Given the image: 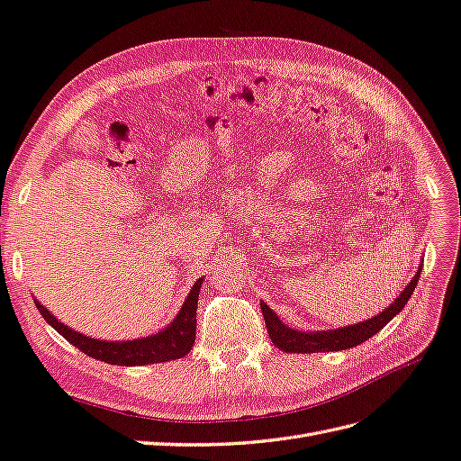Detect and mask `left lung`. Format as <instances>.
<instances>
[{
    "label": "left lung",
    "mask_w": 461,
    "mask_h": 461,
    "mask_svg": "<svg viewBox=\"0 0 461 461\" xmlns=\"http://www.w3.org/2000/svg\"><path fill=\"white\" fill-rule=\"evenodd\" d=\"M420 276V267L417 274L411 278V282L403 287L398 299H393V303L388 305L383 312H378L376 317L363 321L344 328H334V330H317V332H303L294 330V328L285 326L278 314H276L265 301H260L262 317L267 322V330L272 339V344L285 351V353H319V351H341L349 349L363 344L365 339L373 338L380 328H384L396 314L407 305V299L413 295V289L417 287Z\"/></svg>",
    "instance_id": "obj_1"
}]
</instances>
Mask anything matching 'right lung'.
I'll list each match as a JSON object with an SVG mask.
<instances>
[{
    "label": "right lung",
    "instance_id": "1",
    "mask_svg": "<svg viewBox=\"0 0 461 461\" xmlns=\"http://www.w3.org/2000/svg\"><path fill=\"white\" fill-rule=\"evenodd\" d=\"M203 280L204 278H199L194 282V285L191 287V294L187 295L185 303H183V307L179 309L177 317L174 319L172 324H167L164 330H160L158 334L140 338V339L106 341V339L90 338L59 322L54 314H51L42 303H38L36 299H34V305L38 311H41L44 321L51 328H56V330L69 341V344L86 353L88 357H95L98 361L110 363V365H123V366L164 363V361L185 357L194 344L196 301H199Z\"/></svg>",
    "mask_w": 461,
    "mask_h": 461
}]
</instances>
